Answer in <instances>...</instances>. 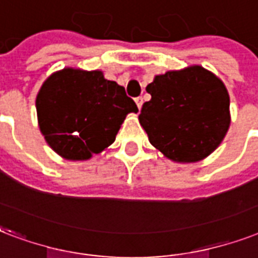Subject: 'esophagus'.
Listing matches in <instances>:
<instances>
[{
	"instance_id": "obj_1",
	"label": "esophagus",
	"mask_w": 258,
	"mask_h": 258,
	"mask_svg": "<svg viewBox=\"0 0 258 258\" xmlns=\"http://www.w3.org/2000/svg\"><path fill=\"white\" fill-rule=\"evenodd\" d=\"M135 102H136V105H137V107L141 109V106H143V97L135 98Z\"/></svg>"
}]
</instances>
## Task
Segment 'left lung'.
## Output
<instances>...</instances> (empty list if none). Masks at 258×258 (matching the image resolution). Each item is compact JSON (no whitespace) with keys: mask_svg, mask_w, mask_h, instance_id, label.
Wrapping results in <instances>:
<instances>
[{"mask_svg":"<svg viewBox=\"0 0 258 258\" xmlns=\"http://www.w3.org/2000/svg\"><path fill=\"white\" fill-rule=\"evenodd\" d=\"M139 118L153 147L179 163L199 161L222 143L230 99L222 82L201 66L157 75Z\"/></svg>","mask_w":258,"mask_h":258,"instance_id":"obj_1","label":"left lung"}]
</instances>
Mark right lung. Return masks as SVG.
<instances>
[{"label":"right lung","instance_id":"1","mask_svg":"<svg viewBox=\"0 0 258 258\" xmlns=\"http://www.w3.org/2000/svg\"><path fill=\"white\" fill-rule=\"evenodd\" d=\"M36 110L40 131L69 160H87L115 140L127 113H137L122 86L101 71L64 69L44 82Z\"/></svg>","mask_w":258,"mask_h":258}]
</instances>
